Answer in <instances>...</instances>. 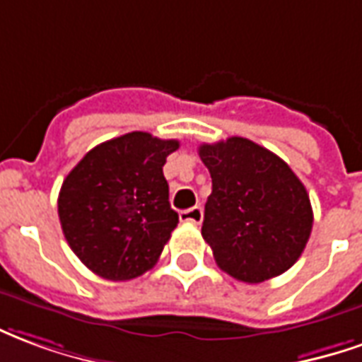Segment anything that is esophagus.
<instances>
[{"label": "esophagus", "instance_id": "obj_1", "mask_svg": "<svg viewBox=\"0 0 362 362\" xmlns=\"http://www.w3.org/2000/svg\"><path fill=\"white\" fill-rule=\"evenodd\" d=\"M179 220H181V222H191V224H201L202 209L201 206H193V209L181 210V212H179Z\"/></svg>", "mask_w": 362, "mask_h": 362}]
</instances>
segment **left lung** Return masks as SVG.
I'll return each mask as SVG.
<instances>
[{
    "mask_svg": "<svg viewBox=\"0 0 362 362\" xmlns=\"http://www.w3.org/2000/svg\"><path fill=\"white\" fill-rule=\"evenodd\" d=\"M212 177L202 238L216 265L242 283H263L296 263L312 232V204L279 156L232 136L199 148Z\"/></svg>",
    "mask_w": 362,
    "mask_h": 362,
    "instance_id": "8db88e82",
    "label": "left lung"
}]
</instances>
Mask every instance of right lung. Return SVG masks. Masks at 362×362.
Returning a JSON list of instances; mask_svg holds the SVG:
<instances>
[{
    "mask_svg": "<svg viewBox=\"0 0 362 362\" xmlns=\"http://www.w3.org/2000/svg\"><path fill=\"white\" fill-rule=\"evenodd\" d=\"M177 148V140L128 132L95 146L64 179L62 232L95 275L130 281L160 259L179 222L163 177V163Z\"/></svg>",
    "mask_w": 362,
    "mask_h": 362,
    "instance_id": "add662e5",
    "label": "right lung"
}]
</instances>
